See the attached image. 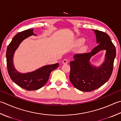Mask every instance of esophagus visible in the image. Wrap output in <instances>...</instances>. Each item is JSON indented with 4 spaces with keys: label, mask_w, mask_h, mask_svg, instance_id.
Wrapping results in <instances>:
<instances>
[{
    "label": "esophagus",
    "mask_w": 121,
    "mask_h": 121,
    "mask_svg": "<svg viewBox=\"0 0 121 121\" xmlns=\"http://www.w3.org/2000/svg\"><path fill=\"white\" fill-rule=\"evenodd\" d=\"M62 63L63 64H67L68 63V60H66V59H65V60H64L62 61Z\"/></svg>",
    "instance_id": "34e87169"
}]
</instances>
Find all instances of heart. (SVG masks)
<instances>
[{
  "instance_id": "1",
  "label": "heart",
  "mask_w": 121,
  "mask_h": 121,
  "mask_svg": "<svg viewBox=\"0 0 121 121\" xmlns=\"http://www.w3.org/2000/svg\"><path fill=\"white\" fill-rule=\"evenodd\" d=\"M83 39H79L77 40V43H78L79 45H81L82 44H83Z\"/></svg>"
}]
</instances>
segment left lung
<instances>
[{"label":"left lung","mask_w":121,"mask_h":121,"mask_svg":"<svg viewBox=\"0 0 121 121\" xmlns=\"http://www.w3.org/2000/svg\"><path fill=\"white\" fill-rule=\"evenodd\" d=\"M96 35L98 46L88 53L76 54L70 62L69 80L74 87L83 92H91L99 88L108 81L112 73L116 49L108 34L93 30ZM106 50L105 60L98 68L90 63V58L98 52Z\"/></svg>","instance_id":"obj_1"}]
</instances>
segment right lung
I'll return each mask as SVG.
<instances>
[{"label":"right lung","instance_id":"right-lung-1","mask_svg":"<svg viewBox=\"0 0 121 121\" xmlns=\"http://www.w3.org/2000/svg\"><path fill=\"white\" fill-rule=\"evenodd\" d=\"M33 30L27 29L17 34L9 44L6 51L7 67L10 78L17 85L28 91L36 90L44 86L48 80L51 72L59 66L58 63L46 65L27 73H21L15 69L13 64V54L22 40L31 35H36Z\"/></svg>","mask_w":121,"mask_h":121}]
</instances>
